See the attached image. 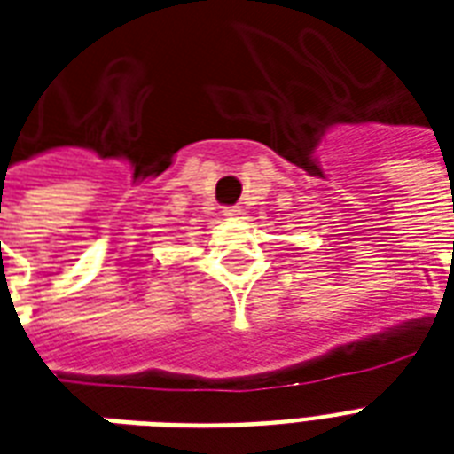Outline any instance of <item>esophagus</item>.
Masks as SVG:
<instances>
[{"label":"esophagus","instance_id":"1","mask_svg":"<svg viewBox=\"0 0 454 454\" xmlns=\"http://www.w3.org/2000/svg\"><path fill=\"white\" fill-rule=\"evenodd\" d=\"M240 207L238 205H231V207H223V216H226V219H235V216H240Z\"/></svg>","mask_w":454,"mask_h":454}]
</instances>
